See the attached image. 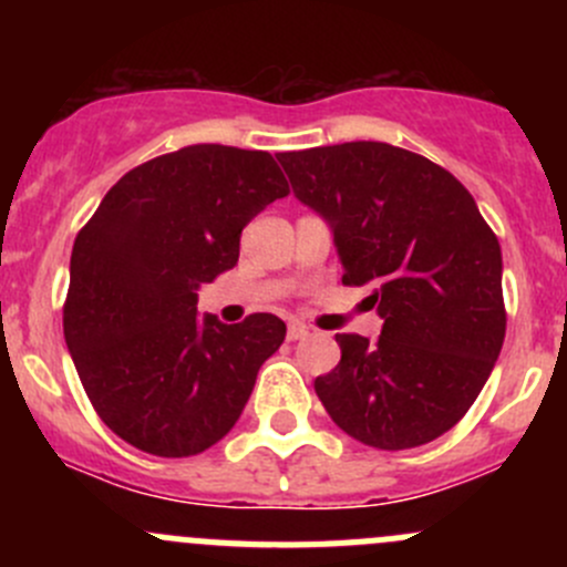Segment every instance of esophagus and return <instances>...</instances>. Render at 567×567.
Instances as JSON below:
<instances>
[{"label": "esophagus", "instance_id": "34e87169", "mask_svg": "<svg viewBox=\"0 0 567 567\" xmlns=\"http://www.w3.org/2000/svg\"><path fill=\"white\" fill-rule=\"evenodd\" d=\"M310 334V326L301 323V320H290L288 323V340H305Z\"/></svg>", "mask_w": 567, "mask_h": 567}]
</instances>
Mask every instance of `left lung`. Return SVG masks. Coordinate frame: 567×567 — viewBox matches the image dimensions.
Returning <instances> with one entry per match:
<instances>
[{
	"instance_id": "8db88e82",
	"label": "left lung",
	"mask_w": 567,
	"mask_h": 567,
	"mask_svg": "<svg viewBox=\"0 0 567 567\" xmlns=\"http://www.w3.org/2000/svg\"><path fill=\"white\" fill-rule=\"evenodd\" d=\"M299 203L329 225L342 282L368 285L379 340L337 334L316 392L357 442L409 450L477 400L505 342L502 249L458 177L386 142L282 153Z\"/></svg>"
}]
</instances>
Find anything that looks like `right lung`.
I'll use <instances>...</instances> for the list:
<instances>
[{
  "label": "right lung",
  "instance_id": "obj_1",
  "mask_svg": "<svg viewBox=\"0 0 567 567\" xmlns=\"http://www.w3.org/2000/svg\"><path fill=\"white\" fill-rule=\"evenodd\" d=\"M290 188L266 151L188 145L125 173L76 236L62 326L101 420L186 458L230 433L285 323L197 316L199 285L238 262L241 230Z\"/></svg>",
  "mask_w": 567,
  "mask_h": 567
}]
</instances>
